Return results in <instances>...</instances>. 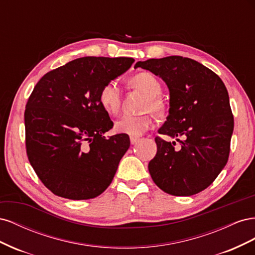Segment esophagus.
Masks as SVG:
<instances>
[{
  "instance_id": "obj_1",
  "label": "esophagus",
  "mask_w": 255,
  "mask_h": 255,
  "mask_svg": "<svg viewBox=\"0 0 255 255\" xmlns=\"http://www.w3.org/2000/svg\"><path fill=\"white\" fill-rule=\"evenodd\" d=\"M129 141H130V143H132V144L136 143V142L138 141V137H133V136H130V137H129Z\"/></svg>"
}]
</instances>
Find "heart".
<instances>
[{
	"label": "heart",
	"mask_w": 255,
	"mask_h": 255,
	"mask_svg": "<svg viewBox=\"0 0 255 255\" xmlns=\"http://www.w3.org/2000/svg\"><path fill=\"white\" fill-rule=\"evenodd\" d=\"M129 85L134 89L142 92L146 97L141 105V112H151L155 117H163L167 106L161 94V85L159 81L149 72H140L129 80ZM99 103L104 112L110 115H116L120 111L121 89L117 82L111 81L105 83L99 91ZM153 119L150 114L140 116H122L115 122V130L129 136H140L150 129Z\"/></svg>",
	"instance_id": "b5f03b06"
}]
</instances>
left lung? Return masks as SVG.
<instances>
[{
	"label": "left lung",
	"instance_id": "left-lung-1",
	"mask_svg": "<svg viewBox=\"0 0 255 255\" xmlns=\"http://www.w3.org/2000/svg\"><path fill=\"white\" fill-rule=\"evenodd\" d=\"M137 67L167 84L170 109L158 133L180 141L175 148L174 141L155 138L157 152L149 163L152 180L169 195H196L210 186L228 163L234 128L228 90L211 69L187 57L151 58L138 61Z\"/></svg>",
	"mask_w": 255,
	"mask_h": 255
}]
</instances>
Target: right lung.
<instances>
[{"label": "right lung", "instance_id": "right-lung-1", "mask_svg": "<svg viewBox=\"0 0 255 255\" xmlns=\"http://www.w3.org/2000/svg\"><path fill=\"white\" fill-rule=\"evenodd\" d=\"M134 61L82 57L54 69L36 84L24 112L26 154L54 195L87 200L110 186L129 138L103 136L114 123L99 103V91Z\"/></svg>", "mask_w": 255, "mask_h": 255}]
</instances>
